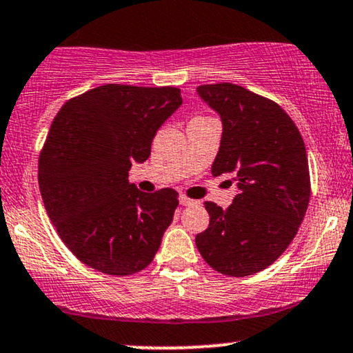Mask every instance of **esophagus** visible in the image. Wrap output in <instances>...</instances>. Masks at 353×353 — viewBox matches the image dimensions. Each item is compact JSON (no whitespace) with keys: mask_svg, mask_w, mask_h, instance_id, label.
I'll return each mask as SVG.
<instances>
[{"mask_svg":"<svg viewBox=\"0 0 353 353\" xmlns=\"http://www.w3.org/2000/svg\"><path fill=\"white\" fill-rule=\"evenodd\" d=\"M179 202L182 205H192V204H196L197 201H194V199H190V197H188V196H184V194H181V197H179Z\"/></svg>","mask_w":353,"mask_h":353,"instance_id":"34e87169","label":"esophagus"}]
</instances>
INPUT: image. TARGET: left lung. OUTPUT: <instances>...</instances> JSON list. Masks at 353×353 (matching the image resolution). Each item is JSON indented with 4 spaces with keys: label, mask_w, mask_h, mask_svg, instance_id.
I'll use <instances>...</instances> for the list:
<instances>
[{
    "label": "left lung",
    "mask_w": 353,
    "mask_h": 353,
    "mask_svg": "<svg viewBox=\"0 0 353 353\" xmlns=\"http://www.w3.org/2000/svg\"><path fill=\"white\" fill-rule=\"evenodd\" d=\"M197 92L224 124L212 174H232L239 194L228 209L204 202L210 221L196 245L217 272L257 274L290 245L309 208L305 144L272 99L232 83L202 84Z\"/></svg>",
    "instance_id": "8db88e82"
}]
</instances>
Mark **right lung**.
I'll return each instance as SVG.
<instances>
[{"label":"right lung","instance_id":"add662e5","mask_svg":"<svg viewBox=\"0 0 353 353\" xmlns=\"http://www.w3.org/2000/svg\"><path fill=\"white\" fill-rule=\"evenodd\" d=\"M181 104L179 88L104 84L68 99L52 119L39 190L61 241L91 269L131 275L152 262L179 194L141 192L128 172L148 159L156 131Z\"/></svg>","mask_w":353,"mask_h":353}]
</instances>
